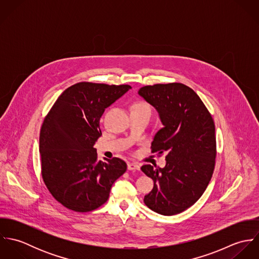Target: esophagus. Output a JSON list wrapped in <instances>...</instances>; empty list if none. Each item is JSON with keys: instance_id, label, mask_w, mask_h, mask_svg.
Instances as JSON below:
<instances>
[{"instance_id": "esophagus-1", "label": "esophagus", "mask_w": 259, "mask_h": 259, "mask_svg": "<svg viewBox=\"0 0 259 259\" xmlns=\"http://www.w3.org/2000/svg\"><path fill=\"white\" fill-rule=\"evenodd\" d=\"M127 169L128 170H140V165L136 162H128L127 163Z\"/></svg>"}]
</instances>
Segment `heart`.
<instances>
[{"mask_svg":"<svg viewBox=\"0 0 259 259\" xmlns=\"http://www.w3.org/2000/svg\"><path fill=\"white\" fill-rule=\"evenodd\" d=\"M133 108H149V107L145 103H137L133 106Z\"/></svg>","mask_w":259,"mask_h":259,"instance_id":"obj_1","label":"heart"}]
</instances>
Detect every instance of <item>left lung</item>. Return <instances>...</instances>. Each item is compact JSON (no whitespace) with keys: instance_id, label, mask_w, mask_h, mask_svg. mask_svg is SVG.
Returning <instances> with one entry per match:
<instances>
[{"instance_id":"8db88e82","label":"left lung","mask_w":259,"mask_h":259,"mask_svg":"<svg viewBox=\"0 0 259 259\" xmlns=\"http://www.w3.org/2000/svg\"><path fill=\"white\" fill-rule=\"evenodd\" d=\"M139 95L156 109L163 124L151 152L166 154L163 168L142 166L153 181L144 201L162 215L181 213L199 199L211 180L217 156L213 118L197 94L181 82L146 85Z\"/></svg>"}]
</instances>
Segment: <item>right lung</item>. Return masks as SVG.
<instances>
[{
	"label": "right lung",
	"instance_id": "obj_1",
	"mask_svg": "<svg viewBox=\"0 0 259 259\" xmlns=\"http://www.w3.org/2000/svg\"><path fill=\"white\" fill-rule=\"evenodd\" d=\"M130 89L77 82L63 92L46 115L39 133L41 177L65 207L76 212L99 208L125 172L126 163L118 157L99 160L94 145L102 136L104 111Z\"/></svg>",
	"mask_w": 259,
	"mask_h": 259
}]
</instances>
